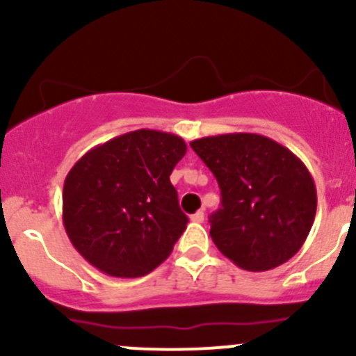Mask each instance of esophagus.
I'll use <instances>...</instances> for the list:
<instances>
[{"label": "esophagus", "instance_id": "1", "mask_svg": "<svg viewBox=\"0 0 356 356\" xmlns=\"http://www.w3.org/2000/svg\"><path fill=\"white\" fill-rule=\"evenodd\" d=\"M191 220L196 222V224H201V222L204 220V213L203 211H196V213L191 217Z\"/></svg>", "mask_w": 356, "mask_h": 356}]
</instances>
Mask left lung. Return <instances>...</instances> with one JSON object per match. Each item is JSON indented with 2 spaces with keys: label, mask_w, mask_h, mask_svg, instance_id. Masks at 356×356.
<instances>
[{
  "label": "left lung",
  "mask_w": 356,
  "mask_h": 356,
  "mask_svg": "<svg viewBox=\"0 0 356 356\" xmlns=\"http://www.w3.org/2000/svg\"><path fill=\"white\" fill-rule=\"evenodd\" d=\"M191 148L215 175L222 207L210 217L215 246L245 270H270L300 251L314 225L310 172L274 139L250 132L208 136Z\"/></svg>",
  "instance_id": "obj_1"
}]
</instances>
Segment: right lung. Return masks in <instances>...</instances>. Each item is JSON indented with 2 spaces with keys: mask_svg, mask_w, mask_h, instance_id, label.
Segmentation results:
<instances>
[{
  "mask_svg": "<svg viewBox=\"0 0 356 356\" xmlns=\"http://www.w3.org/2000/svg\"><path fill=\"white\" fill-rule=\"evenodd\" d=\"M184 139L139 129L89 149L67 174L63 225L75 250L113 277H141L172 253L188 217L170 182Z\"/></svg>",
  "mask_w": 356,
  "mask_h": 356,
  "instance_id": "add662e5",
  "label": "right lung"
}]
</instances>
